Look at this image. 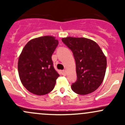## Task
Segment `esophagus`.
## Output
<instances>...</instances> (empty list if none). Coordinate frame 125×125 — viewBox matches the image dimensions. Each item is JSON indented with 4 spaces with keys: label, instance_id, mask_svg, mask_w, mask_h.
I'll list each match as a JSON object with an SVG mask.
<instances>
[{
    "label": "esophagus",
    "instance_id": "esophagus-1",
    "mask_svg": "<svg viewBox=\"0 0 125 125\" xmlns=\"http://www.w3.org/2000/svg\"><path fill=\"white\" fill-rule=\"evenodd\" d=\"M62 74H63V75H66V71L65 70H63L62 71Z\"/></svg>",
    "mask_w": 125,
    "mask_h": 125
}]
</instances>
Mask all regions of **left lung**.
<instances>
[{"instance_id":"obj_1","label":"left lung","mask_w":125,"mask_h":125,"mask_svg":"<svg viewBox=\"0 0 125 125\" xmlns=\"http://www.w3.org/2000/svg\"><path fill=\"white\" fill-rule=\"evenodd\" d=\"M73 52L76 65L77 80L71 85L74 93L86 95L96 90L104 79L106 58L96 42L84 37L62 39Z\"/></svg>"}]
</instances>
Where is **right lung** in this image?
<instances>
[{"mask_svg":"<svg viewBox=\"0 0 125 125\" xmlns=\"http://www.w3.org/2000/svg\"><path fill=\"white\" fill-rule=\"evenodd\" d=\"M59 44L52 36L31 40L24 46L18 61V72L22 85L30 93L45 95L55 86L59 74L53 66L51 56Z\"/></svg>","mask_w":125,"mask_h":125,"instance_id":"1","label":"right lung"}]
</instances>
